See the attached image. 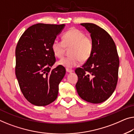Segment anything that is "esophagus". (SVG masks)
Listing matches in <instances>:
<instances>
[{
	"instance_id": "obj_1",
	"label": "esophagus",
	"mask_w": 134,
	"mask_h": 134,
	"mask_svg": "<svg viewBox=\"0 0 134 134\" xmlns=\"http://www.w3.org/2000/svg\"><path fill=\"white\" fill-rule=\"evenodd\" d=\"M66 71L67 73H71V72H73V70H71V69H66Z\"/></svg>"
}]
</instances>
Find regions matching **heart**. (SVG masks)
<instances>
[{"label":"heart","instance_id":"obj_1","mask_svg":"<svg viewBox=\"0 0 134 134\" xmlns=\"http://www.w3.org/2000/svg\"><path fill=\"white\" fill-rule=\"evenodd\" d=\"M63 41L55 40L52 44V51L56 57L61 58L66 47L70 49V56L61 59L58 64L66 68H73L79 63L85 62L91 57L93 51V41L81 30L72 28L63 35Z\"/></svg>","mask_w":134,"mask_h":134}]
</instances>
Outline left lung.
Segmentation results:
<instances>
[{
	"label": "left lung",
	"instance_id": "left-lung-1",
	"mask_svg": "<svg viewBox=\"0 0 134 134\" xmlns=\"http://www.w3.org/2000/svg\"><path fill=\"white\" fill-rule=\"evenodd\" d=\"M90 33L93 41L91 57L75 73L76 88L81 98L100 103L114 91L118 81L119 58L114 41L108 33L93 23H81Z\"/></svg>",
	"mask_w": 134,
	"mask_h": 134
}]
</instances>
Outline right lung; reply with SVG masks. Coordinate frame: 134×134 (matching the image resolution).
I'll return each instance as SVG.
<instances>
[{
  "label": "right lung",
  "instance_id": "add662e5",
  "mask_svg": "<svg viewBox=\"0 0 134 134\" xmlns=\"http://www.w3.org/2000/svg\"><path fill=\"white\" fill-rule=\"evenodd\" d=\"M64 26L36 24L26 30L18 41L15 75L23 96L32 104L46 106L57 98L65 69L58 65L51 70L56 61L52 44Z\"/></svg>",
  "mask_w": 134,
  "mask_h": 134
}]
</instances>
